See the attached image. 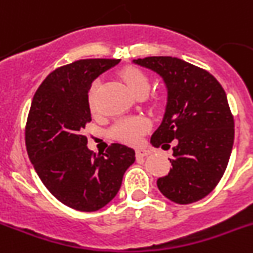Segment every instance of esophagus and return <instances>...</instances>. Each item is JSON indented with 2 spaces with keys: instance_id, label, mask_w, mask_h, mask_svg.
I'll list each match as a JSON object with an SVG mask.
<instances>
[{
  "instance_id": "obj_1",
  "label": "esophagus",
  "mask_w": 253,
  "mask_h": 253,
  "mask_svg": "<svg viewBox=\"0 0 253 253\" xmlns=\"http://www.w3.org/2000/svg\"><path fill=\"white\" fill-rule=\"evenodd\" d=\"M151 153V150H148V148H138V150H136V156L137 157H145V156H148Z\"/></svg>"
}]
</instances>
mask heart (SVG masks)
Returning a JSON list of instances; mask_svg holds the SVG:
<instances>
[{
    "label": "heart",
    "instance_id": "obj_1",
    "mask_svg": "<svg viewBox=\"0 0 253 253\" xmlns=\"http://www.w3.org/2000/svg\"><path fill=\"white\" fill-rule=\"evenodd\" d=\"M122 80L129 91L134 96H141V94H147L148 89L151 87V82L148 76L140 68L134 66H127L120 72ZM97 88L98 82H93L88 91L87 101H88L89 110L92 112L97 108ZM150 125L148 121L143 117H131V119H122L116 122L110 129L111 137L115 140H119L121 142L128 143V145H137L141 141L143 134L148 131Z\"/></svg>",
    "mask_w": 253,
    "mask_h": 253
}]
</instances>
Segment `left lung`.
<instances>
[{
  "label": "left lung",
  "instance_id": "left-lung-1",
  "mask_svg": "<svg viewBox=\"0 0 253 253\" xmlns=\"http://www.w3.org/2000/svg\"><path fill=\"white\" fill-rule=\"evenodd\" d=\"M133 63L159 73L167 87L164 120L151 143L167 150L173 142V157L157 187L180 205L206 197L225 173L235 138L225 89L206 70L180 58L152 56Z\"/></svg>",
  "mask_w": 253,
  "mask_h": 253
}]
</instances>
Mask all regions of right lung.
<instances>
[{
    "label": "right lung",
    "mask_w": 253,
    "mask_h": 253,
    "mask_svg": "<svg viewBox=\"0 0 253 253\" xmlns=\"http://www.w3.org/2000/svg\"><path fill=\"white\" fill-rule=\"evenodd\" d=\"M119 62L89 58L56 68L31 103L25 131L28 157L47 190L77 211H97L112 201L134 162V151L121 143L93 153L82 134L91 121V84Z\"/></svg>",
    "instance_id": "obj_1"
}]
</instances>
